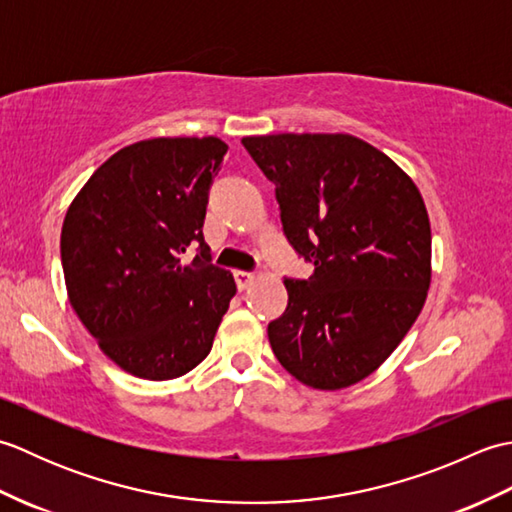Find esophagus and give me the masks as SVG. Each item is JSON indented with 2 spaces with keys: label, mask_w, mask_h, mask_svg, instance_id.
I'll use <instances>...</instances> for the list:
<instances>
[{
  "label": "esophagus",
  "mask_w": 512,
  "mask_h": 512,
  "mask_svg": "<svg viewBox=\"0 0 512 512\" xmlns=\"http://www.w3.org/2000/svg\"><path fill=\"white\" fill-rule=\"evenodd\" d=\"M233 277H235V284H237L239 290H246L250 284H253V279H255L253 273H246V270H235Z\"/></svg>",
  "instance_id": "obj_1"
}]
</instances>
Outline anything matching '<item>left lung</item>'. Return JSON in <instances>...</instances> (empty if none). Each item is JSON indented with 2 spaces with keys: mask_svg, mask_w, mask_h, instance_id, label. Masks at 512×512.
Returning <instances> with one entry per match:
<instances>
[{
  "mask_svg": "<svg viewBox=\"0 0 512 512\" xmlns=\"http://www.w3.org/2000/svg\"><path fill=\"white\" fill-rule=\"evenodd\" d=\"M275 184L281 228L308 279L284 277L288 308L268 323L277 361L314 389L369 376L418 319L431 281V226L416 184L350 134L250 136Z\"/></svg>",
  "mask_w": 512,
  "mask_h": 512,
  "instance_id": "1",
  "label": "left lung"
}]
</instances>
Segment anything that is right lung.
I'll return each mask as SVG.
<instances>
[{
    "mask_svg": "<svg viewBox=\"0 0 512 512\" xmlns=\"http://www.w3.org/2000/svg\"><path fill=\"white\" fill-rule=\"evenodd\" d=\"M226 149L213 136L140 140L105 160L65 213L72 308L138 378H178L202 363L237 290L202 233Z\"/></svg>",
    "mask_w": 512,
    "mask_h": 512,
    "instance_id": "add662e5",
    "label": "right lung"
}]
</instances>
